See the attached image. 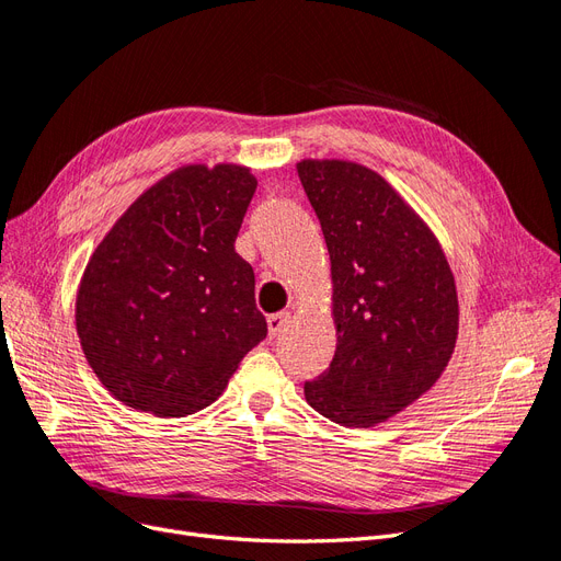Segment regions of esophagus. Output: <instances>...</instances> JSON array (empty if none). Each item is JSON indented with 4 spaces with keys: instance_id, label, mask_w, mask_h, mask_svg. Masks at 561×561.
<instances>
[{
    "instance_id": "esophagus-1",
    "label": "esophagus",
    "mask_w": 561,
    "mask_h": 561,
    "mask_svg": "<svg viewBox=\"0 0 561 561\" xmlns=\"http://www.w3.org/2000/svg\"><path fill=\"white\" fill-rule=\"evenodd\" d=\"M289 324V313H276L266 318V327H268V336H278L285 327Z\"/></svg>"
}]
</instances>
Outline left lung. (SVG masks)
<instances>
[{
  "instance_id": "left-lung-1",
  "label": "left lung",
  "mask_w": 561,
  "mask_h": 561,
  "mask_svg": "<svg viewBox=\"0 0 561 561\" xmlns=\"http://www.w3.org/2000/svg\"><path fill=\"white\" fill-rule=\"evenodd\" d=\"M297 173L330 250L336 327L330 369L304 394L341 427H374L446 371L459 330L455 276L427 222L374 169L301 160Z\"/></svg>"
}]
</instances>
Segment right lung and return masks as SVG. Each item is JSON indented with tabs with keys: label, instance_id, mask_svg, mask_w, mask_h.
<instances>
[{
	"label": "right lung",
	"instance_id": "add662e5",
	"mask_svg": "<svg viewBox=\"0 0 561 561\" xmlns=\"http://www.w3.org/2000/svg\"><path fill=\"white\" fill-rule=\"evenodd\" d=\"M255 187L243 164L179 167L94 248L76 332L94 376L125 405L197 413L266 336L253 266L234 250Z\"/></svg>",
	"mask_w": 561,
	"mask_h": 561
}]
</instances>
